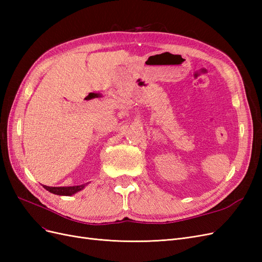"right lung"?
<instances>
[{
	"label": "right lung",
	"mask_w": 262,
	"mask_h": 262,
	"mask_svg": "<svg viewBox=\"0 0 262 262\" xmlns=\"http://www.w3.org/2000/svg\"><path fill=\"white\" fill-rule=\"evenodd\" d=\"M90 182L84 185H80V186H71V187H49V186H43V188L46 190H48L49 192L53 193V194H58V195H72L78 191L83 190Z\"/></svg>",
	"instance_id": "right-lung-1"
}]
</instances>
